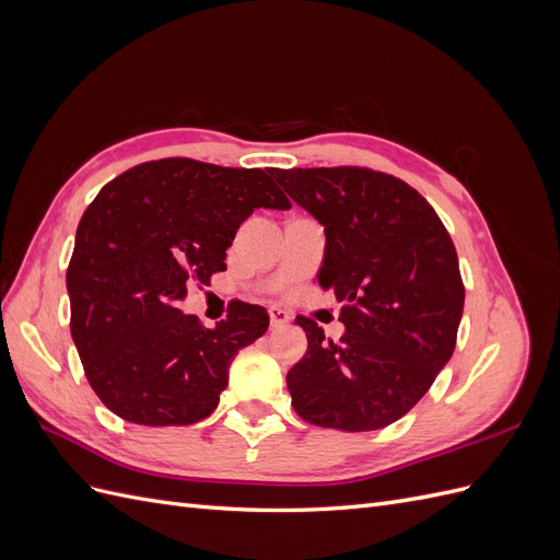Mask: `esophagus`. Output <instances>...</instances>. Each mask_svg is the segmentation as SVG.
<instances>
[{"mask_svg":"<svg viewBox=\"0 0 560 560\" xmlns=\"http://www.w3.org/2000/svg\"><path fill=\"white\" fill-rule=\"evenodd\" d=\"M268 315H270V327H284L287 322H290V313L282 311V308H268Z\"/></svg>","mask_w":560,"mask_h":560,"instance_id":"1","label":"esophagus"}]
</instances>
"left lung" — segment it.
I'll use <instances>...</instances> for the list:
<instances>
[{
	"mask_svg": "<svg viewBox=\"0 0 560 560\" xmlns=\"http://www.w3.org/2000/svg\"><path fill=\"white\" fill-rule=\"evenodd\" d=\"M270 175L325 226L319 284L343 303L341 341L296 317L308 350L287 371L294 411L319 428L381 430L409 413L455 350L465 287L442 219L409 184L369 167Z\"/></svg>",
	"mask_w": 560,
	"mask_h": 560,
	"instance_id": "left-lung-1",
	"label": "left lung"
}]
</instances>
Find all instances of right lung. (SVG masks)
I'll return each mask as SVG.
<instances>
[{"instance_id":"obj_1","label":"right lung","mask_w":560,"mask_h":560,"mask_svg":"<svg viewBox=\"0 0 560 560\" xmlns=\"http://www.w3.org/2000/svg\"><path fill=\"white\" fill-rule=\"evenodd\" d=\"M290 210L259 167L191 159L135 165L83 212L70 268V329L86 378L112 413L149 428L208 418L241 348L268 329L233 301L214 329L177 306L186 287L226 270L235 231L257 210Z\"/></svg>"}]
</instances>
